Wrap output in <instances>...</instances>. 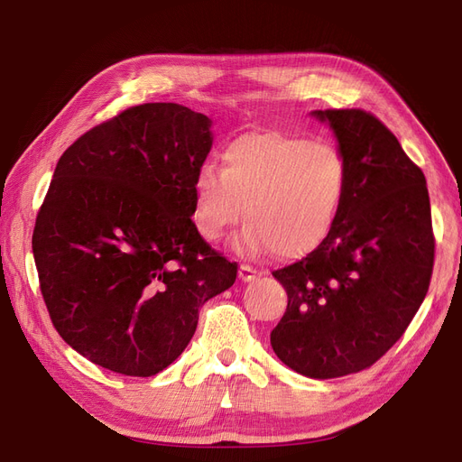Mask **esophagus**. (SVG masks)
I'll return each instance as SVG.
<instances>
[{"label":"esophagus","instance_id":"esophagus-1","mask_svg":"<svg viewBox=\"0 0 462 462\" xmlns=\"http://www.w3.org/2000/svg\"><path fill=\"white\" fill-rule=\"evenodd\" d=\"M258 270L254 268V266H250V263H242L240 266V270H238V278L242 280V282H252V280H256L258 278Z\"/></svg>","mask_w":462,"mask_h":462}]
</instances>
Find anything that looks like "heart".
I'll list each match as a JSON object with an SVG mask.
<instances>
[{"instance_id": "1", "label": "heart", "mask_w": 462, "mask_h": 462, "mask_svg": "<svg viewBox=\"0 0 462 462\" xmlns=\"http://www.w3.org/2000/svg\"><path fill=\"white\" fill-rule=\"evenodd\" d=\"M347 190V164L329 141L286 133H250L222 152V169L202 164L194 176L192 220L208 242L238 222L240 246L306 254L329 236Z\"/></svg>"}]
</instances>
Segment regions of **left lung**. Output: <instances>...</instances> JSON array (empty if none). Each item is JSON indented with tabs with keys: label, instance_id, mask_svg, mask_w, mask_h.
<instances>
[{
	"label": "left lung",
	"instance_id": "1",
	"mask_svg": "<svg viewBox=\"0 0 462 462\" xmlns=\"http://www.w3.org/2000/svg\"><path fill=\"white\" fill-rule=\"evenodd\" d=\"M329 123L347 164V190L329 236L273 273L288 293L270 333L276 356L311 379L371 367L423 303L435 236L423 171L375 115L313 111Z\"/></svg>",
	"mask_w": 462,
	"mask_h": 462
}]
</instances>
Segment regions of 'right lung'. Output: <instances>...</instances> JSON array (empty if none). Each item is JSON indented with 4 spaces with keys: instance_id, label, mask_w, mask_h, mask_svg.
Returning <instances> with one entry per match:
<instances>
[{
    "instance_id": "right-lung-1",
    "label": "right lung",
    "mask_w": 462,
    "mask_h": 462,
    "mask_svg": "<svg viewBox=\"0 0 462 462\" xmlns=\"http://www.w3.org/2000/svg\"><path fill=\"white\" fill-rule=\"evenodd\" d=\"M212 121L144 103L79 136L39 208L33 258L59 336L83 357L151 377L189 346L199 310L236 282L192 222Z\"/></svg>"
}]
</instances>
